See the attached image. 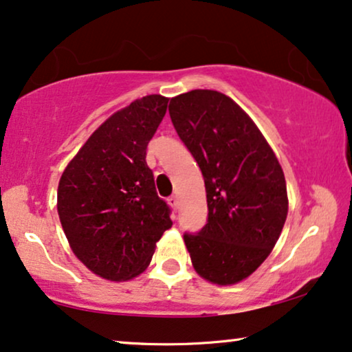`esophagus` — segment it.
I'll use <instances>...</instances> for the list:
<instances>
[{
    "label": "esophagus",
    "instance_id": "1",
    "mask_svg": "<svg viewBox=\"0 0 352 352\" xmlns=\"http://www.w3.org/2000/svg\"><path fill=\"white\" fill-rule=\"evenodd\" d=\"M167 203L170 204L173 209H177V208H179V198H177V196H170V198L167 199Z\"/></svg>",
    "mask_w": 352,
    "mask_h": 352
}]
</instances>
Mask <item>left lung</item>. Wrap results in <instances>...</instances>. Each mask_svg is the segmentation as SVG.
I'll return each instance as SVG.
<instances>
[{"label":"left lung","mask_w":352,"mask_h":352,"mask_svg":"<svg viewBox=\"0 0 352 352\" xmlns=\"http://www.w3.org/2000/svg\"><path fill=\"white\" fill-rule=\"evenodd\" d=\"M177 133L203 172L208 222L184 240L195 270L241 282L274 250L288 214L287 182L269 143L232 98L191 90L168 104Z\"/></svg>","instance_id":"1"}]
</instances>
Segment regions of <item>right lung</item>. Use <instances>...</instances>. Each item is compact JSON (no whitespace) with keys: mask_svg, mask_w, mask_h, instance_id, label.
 <instances>
[{"mask_svg":"<svg viewBox=\"0 0 352 352\" xmlns=\"http://www.w3.org/2000/svg\"><path fill=\"white\" fill-rule=\"evenodd\" d=\"M167 102L149 95L112 114L59 180L58 214L74 254L112 282L142 274L172 227L170 208L157 196L146 164V146Z\"/></svg>","mask_w":352,"mask_h":352,"instance_id":"obj_1","label":"right lung"}]
</instances>
